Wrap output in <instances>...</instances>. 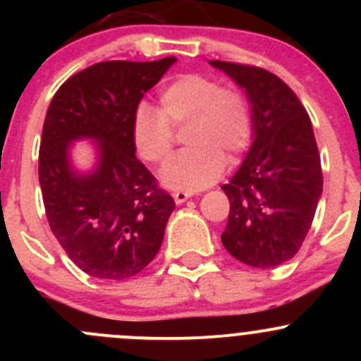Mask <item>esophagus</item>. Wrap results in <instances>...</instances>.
I'll return each mask as SVG.
<instances>
[{
  "instance_id": "1",
  "label": "esophagus",
  "mask_w": 361,
  "mask_h": 361,
  "mask_svg": "<svg viewBox=\"0 0 361 361\" xmlns=\"http://www.w3.org/2000/svg\"><path fill=\"white\" fill-rule=\"evenodd\" d=\"M173 197H174V202H176V204H183L185 201H188V199L192 197V194H190V192H174Z\"/></svg>"
}]
</instances>
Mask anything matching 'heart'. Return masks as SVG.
Here are the masks:
<instances>
[{"label":"heart","instance_id":"1","mask_svg":"<svg viewBox=\"0 0 361 361\" xmlns=\"http://www.w3.org/2000/svg\"><path fill=\"white\" fill-rule=\"evenodd\" d=\"M160 110L140 104L133 115V145L145 162L162 164L171 155L174 131L183 130L188 150L164 166L160 181L171 190L194 192L214 183L225 157L245 154L253 137V110L245 92L216 78L188 73L167 83Z\"/></svg>","mask_w":361,"mask_h":361}]
</instances>
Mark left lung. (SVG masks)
Returning <instances> with one entry per match:
<instances>
[{
	"label": "left lung",
	"instance_id": "1",
	"mask_svg": "<svg viewBox=\"0 0 361 361\" xmlns=\"http://www.w3.org/2000/svg\"><path fill=\"white\" fill-rule=\"evenodd\" d=\"M245 89L253 110V143L224 185L231 201L225 250L243 264L271 269L297 255L323 192L312 123L295 92L267 69L209 61Z\"/></svg>",
	"mask_w": 361,
	"mask_h": 361
}]
</instances>
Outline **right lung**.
<instances>
[{
  "mask_svg": "<svg viewBox=\"0 0 361 361\" xmlns=\"http://www.w3.org/2000/svg\"><path fill=\"white\" fill-rule=\"evenodd\" d=\"M174 63H97L68 78L47 111L38 159L45 213L68 257L92 278H133L162 245L174 201L136 159L130 129L145 92ZM78 139L94 141L89 173L68 159Z\"/></svg>",
  "mask_w": 361,
  "mask_h": 361,
  "instance_id": "right-lung-1",
  "label": "right lung"
}]
</instances>
